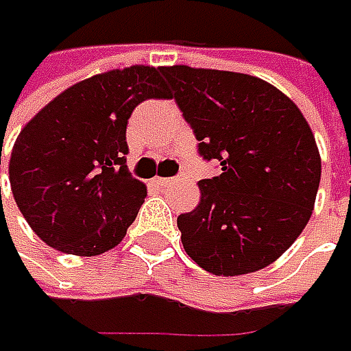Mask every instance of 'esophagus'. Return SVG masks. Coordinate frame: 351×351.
<instances>
[{
	"label": "esophagus",
	"mask_w": 351,
	"mask_h": 351,
	"mask_svg": "<svg viewBox=\"0 0 351 351\" xmlns=\"http://www.w3.org/2000/svg\"><path fill=\"white\" fill-rule=\"evenodd\" d=\"M152 183L158 185V187H166V185H169V183H173V178H154Z\"/></svg>",
	"instance_id": "esophagus-1"
}]
</instances>
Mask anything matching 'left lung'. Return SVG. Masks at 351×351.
<instances>
[{
    "mask_svg": "<svg viewBox=\"0 0 351 351\" xmlns=\"http://www.w3.org/2000/svg\"><path fill=\"white\" fill-rule=\"evenodd\" d=\"M203 160L221 173L199 182L201 201L178 217L187 256L215 276L276 262L308 223L320 154L299 107L260 77L189 66L162 68Z\"/></svg>",
    "mask_w": 351,
    "mask_h": 351,
    "instance_id": "left-lung-1",
    "label": "left lung"
}]
</instances>
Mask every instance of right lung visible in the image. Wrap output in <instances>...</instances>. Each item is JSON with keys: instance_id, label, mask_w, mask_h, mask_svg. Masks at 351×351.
Wrapping results in <instances>:
<instances>
[{"instance_id": "obj_1", "label": "right lung", "mask_w": 351, "mask_h": 351, "mask_svg": "<svg viewBox=\"0 0 351 351\" xmlns=\"http://www.w3.org/2000/svg\"><path fill=\"white\" fill-rule=\"evenodd\" d=\"M158 97H166L160 68L130 66L62 91L25 125L9 182L43 242L97 256L125 238L146 197L127 168V123L138 103Z\"/></svg>"}]
</instances>
